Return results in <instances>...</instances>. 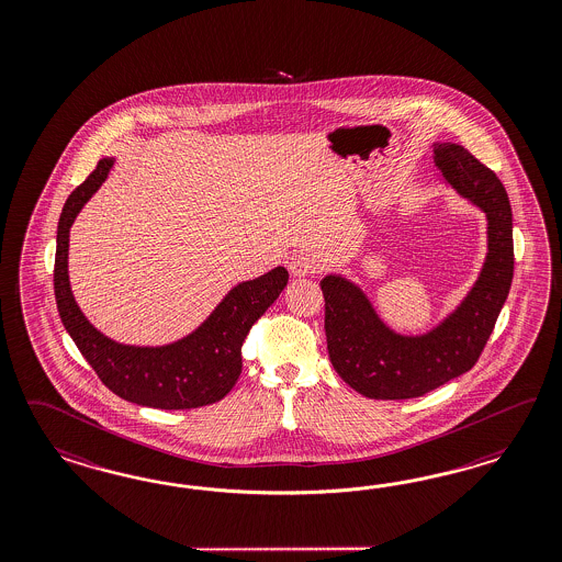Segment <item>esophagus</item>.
Listing matches in <instances>:
<instances>
[{
	"label": "esophagus",
	"instance_id": "esophagus-1",
	"mask_svg": "<svg viewBox=\"0 0 562 562\" xmlns=\"http://www.w3.org/2000/svg\"><path fill=\"white\" fill-rule=\"evenodd\" d=\"M289 270L292 276H313L322 270V266L313 257L294 256L289 261Z\"/></svg>",
	"mask_w": 562,
	"mask_h": 562
}]
</instances>
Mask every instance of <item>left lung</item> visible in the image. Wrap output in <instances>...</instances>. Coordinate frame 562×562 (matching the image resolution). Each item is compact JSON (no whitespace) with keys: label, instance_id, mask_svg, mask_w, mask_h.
Wrapping results in <instances>:
<instances>
[{"label":"left lung","instance_id":"obj_1","mask_svg":"<svg viewBox=\"0 0 562 562\" xmlns=\"http://www.w3.org/2000/svg\"><path fill=\"white\" fill-rule=\"evenodd\" d=\"M445 181L488 218V254L461 305L423 336L395 334L357 284L325 276V336L336 373L371 400L420 397L468 373L493 334L513 280V214L493 170L460 144H435Z\"/></svg>","mask_w":562,"mask_h":562}]
</instances>
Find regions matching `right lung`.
Returning <instances> with one entry per match:
<instances>
[{
  "label": "right lung",
  "mask_w": 562,
  "mask_h": 562,
  "mask_svg": "<svg viewBox=\"0 0 562 562\" xmlns=\"http://www.w3.org/2000/svg\"><path fill=\"white\" fill-rule=\"evenodd\" d=\"M111 167V158L99 160L97 169L88 175L82 186L71 191L61 210L53 270L61 324L102 383L123 400L160 409L214 404L235 387L243 369L240 346L251 325L286 286L289 272L273 268L256 280L240 282L193 334L169 346L142 348L109 340L90 325L74 301L69 289L68 247L69 226L90 195L101 188Z\"/></svg>",
  "instance_id": "add662e5"
}]
</instances>
